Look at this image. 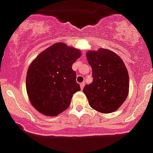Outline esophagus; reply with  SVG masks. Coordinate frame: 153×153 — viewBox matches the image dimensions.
<instances>
[{"instance_id":"1","label":"esophagus","mask_w":153,"mask_h":153,"mask_svg":"<svg viewBox=\"0 0 153 153\" xmlns=\"http://www.w3.org/2000/svg\"><path fill=\"white\" fill-rule=\"evenodd\" d=\"M84 85H85V82H82L80 84V87H81V89H82V90L83 88H84Z\"/></svg>"}]
</instances>
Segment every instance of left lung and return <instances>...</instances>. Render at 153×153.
Masks as SVG:
<instances>
[{"mask_svg": "<svg viewBox=\"0 0 153 153\" xmlns=\"http://www.w3.org/2000/svg\"><path fill=\"white\" fill-rule=\"evenodd\" d=\"M86 57L93 81L83 92L92 109L102 114L116 111L129 92V76L124 61L117 53L104 48L89 51Z\"/></svg>", "mask_w": 153, "mask_h": 153, "instance_id": "left-lung-1", "label": "left lung"}]
</instances>
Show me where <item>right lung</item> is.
<instances>
[{"label": "right lung", "instance_id": "right-lung-1", "mask_svg": "<svg viewBox=\"0 0 153 153\" xmlns=\"http://www.w3.org/2000/svg\"><path fill=\"white\" fill-rule=\"evenodd\" d=\"M81 54L78 49L59 42L32 61L25 85L29 101L37 111L55 117L68 107L73 94L81 89L71 68Z\"/></svg>", "mask_w": 153, "mask_h": 153}]
</instances>
